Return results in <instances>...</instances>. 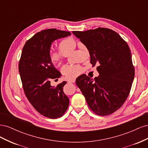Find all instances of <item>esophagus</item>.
<instances>
[{
  "mask_svg": "<svg viewBox=\"0 0 148 148\" xmlns=\"http://www.w3.org/2000/svg\"><path fill=\"white\" fill-rule=\"evenodd\" d=\"M75 82V78H73L71 79H70L69 81V83H73Z\"/></svg>",
  "mask_w": 148,
  "mask_h": 148,
  "instance_id": "esophagus-1",
  "label": "esophagus"
}]
</instances>
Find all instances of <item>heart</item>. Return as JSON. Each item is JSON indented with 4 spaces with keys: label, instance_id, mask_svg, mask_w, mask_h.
<instances>
[{
    "label": "heart",
    "instance_id": "b5f03b06",
    "mask_svg": "<svg viewBox=\"0 0 148 148\" xmlns=\"http://www.w3.org/2000/svg\"><path fill=\"white\" fill-rule=\"evenodd\" d=\"M76 47V42L75 40L70 37L66 38L61 40L59 43V48L60 52L64 55H69L72 52ZM61 57V54L59 52L53 51L51 52V59L53 61H59ZM62 71L69 77L72 78L77 77L83 72V69L78 65H65L62 67Z\"/></svg>",
    "mask_w": 148,
    "mask_h": 148
}]
</instances>
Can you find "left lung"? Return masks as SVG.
<instances>
[{"mask_svg":"<svg viewBox=\"0 0 148 148\" xmlns=\"http://www.w3.org/2000/svg\"><path fill=\"white\" fill-rule=\"evenodd\" d=\"M69 31L55 28L42 30L26 42L21 52L18 70L25 95L39 113L50 119L62 117L68 109L69 99L64 92L66 82L52 86L50 78L61 73L52 63V43L70 36Z\"/></svg>","mask_w":148,"mask_h":148,"instance_id":"left-lung-1","label":"left lung"}]
</instances>
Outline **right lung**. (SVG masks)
<instances>
[{
  "label": "right lung",
  "instance_id": "add662e5",
  "mask_svg": "<svg viewBox=\"0 0 148 148\" xmlns=\"http://www.w3.org/2000/svg\"><path fill=\"white\" fill-rule=\"evenodd\" d=\"M89 51L90 62L99 73L95 81L82 75L76 79L90 109L105 116L120 109L128 97L135 77L130 49L114 31L99 28L73 31Z\"/></svg>",
  "mask_w": 148,
  "mask_h": 148
}]
</instances>
